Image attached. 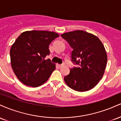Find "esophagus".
<instances>
[{
	"mask_svg": "<svg viewBox=\"0 0 121 121\" xmlns=\"http://www.w3.org/2000/svg\"><path fill=\"white\" fill-rule=\"evenodd\" d=\"M58 66H59V67H60V68H61L62 66H63V65H62V64L61 65H59Z\"/></svg>",
	"mask_w": 121,
	"mask_h": 121,
	"instance_id": "1",
	"label": "esophagus"
}]
</instances>
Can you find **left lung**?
Returning <instances> with one entry per match:
<instances>
[{"label":"left lung","mask_w":121,"mask_h":121,"mask_svg":"<svg viewBox=\"0 0 121 121\" xmlns=\"http://www.w3.org/2000/svg\"><path fill=\"white\" fill-rule=\"evenodd\" d=\"M73 48L72 61L78 67L70 69L64 81L72 89L78 91H89L103 77L107 64V54L98 37L82 30L61 35Z\"/></svg>","instance_id":"left-lung-1"}]
</instances>
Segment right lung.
Here are the masks:
<instances>
[{
    "label": "right lung",
    "instance_id": "obj_1",
    "mask_svg": "<svg viewBox=\"0 0 121 121\" xmlns=\"http://www.w3.org/2000/svg\"><path fill=\"white\" fill-rule=\"evenodd\" d=\"M59 35L47 30L22 33L10 49L11 64L17 78L28 86L37 87L49 78L56 69L51 60H45L49 45Z\"/></svg>",
    "mask_w": 121,
    "mask_h": 121
}]
</instances>
